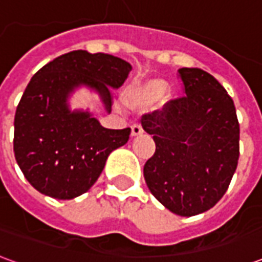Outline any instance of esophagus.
<instances>
[{
	"label": "esophagus",
	"mask_w": 262,
	"mask_h": 262,
	"mask_svg": "<svg viewBox=\"0 0 262 262\" xmlns=\"http://www.w3.org/2000/svg\"><path fill=\"white\" fill-rule=\"evenodd\" d=\"M143 133V127L140 123H135V125L132 126V136H139V135H142Z\"/></svg>",
	"instance_id": "esophagus-1"
}]
</instances>
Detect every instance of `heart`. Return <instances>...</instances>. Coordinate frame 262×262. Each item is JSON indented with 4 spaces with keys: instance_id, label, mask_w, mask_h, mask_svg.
I'll return each instance as SVG.
<instances>
[{
    "instance_id": "heart-1",
    "label": "heart",
    "mask_w": 262,
    "mask_h": 262,
    "mask_svg": "<svg viewBox=\"0 0 262 262\" xmlns=\"http://www.w3.org/2000/svg\"><path fill=\"white\" fill-rule=\"evenodd\" d=\"M165 92L164 81L153 80L133 85L126 92L125 101L130 106H150L160 101Z\"/></svg>"
}]
</instances>
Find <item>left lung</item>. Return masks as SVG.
Returning <instances> with one entry per match:
<instances>
[{
	"label": "left lung",
	"mask_w": 262,
	"mask_h": 262,
	"mask_svg": "<svg viewBox=\"0 0 262 262\" xmlns=\"http://www.w3.org/2000/svg\"><path fill=\"white\" fill-rule=\"evenodd\" d=\"M184 97L142 116L156 151L143 174L150 192L172 213L195 216L225 195L240 156V125L231 97L213 75L180 69Z\"/></svg>",
	"instance_id": "left-lung-1"
}]
</instances>
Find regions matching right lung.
Masks as SVG:
<instances>
[{
	"instance_id": "right-lung-1",
	"label": "right lung",
	"mask_w": 262,
	"mask_h": 262,
	"mask_svg": "<svg viewBox=\"0 0 262 262\" xmlns=\"http://www.w3.org/2000/svg\"><path fill=\"white\" fill-rule=\"evenodd\" d=\"M125 60L75 50L60 56L32 77L15 112L14 153L32 187L56 199L86 192L106 159L129 140L130 127L105 129L88 112H70L67 97L75 86L97 90L112 106V90L130 73Z\"/></svg>"
}]
</instances>
